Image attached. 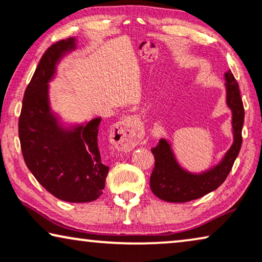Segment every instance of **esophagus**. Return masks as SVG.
I'll list each match as a JSON object with an SVG mask.
<instances>
[{
    "label": "esophagus",
    "mask_w": 262,
    "mask_h": 262,
    "mask_svg": "<svg viewBox=\"0 0 262 262\" xmlns=\"http://www.w3.org/2000/svg\"><path fill=\"white\" fill-rule=\"evenodd\" d=\"M112 142L118 148L131 150L138 144L142 134L141 121L136 116H125L111 128Z\"/></svg>",
    "instance_id": "34e87169"
}]
</instances>
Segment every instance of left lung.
Here are the masks:
<instances>
[{
	"label": "left lung",
	"instance_id": "8db88e82",
	"mask_svg": "<svg viewBox=\"0 0 262 262\" xmlns=\"http://www.w3.org/2000/svg\"><path fill=\"white\" fill-rule=\"evenodd\" d=\"M224 77L227 105L232 113V145L216 166L202 173H192L178 163L170 143L161 138L156 148L151 149L155 167L150 177V188L157 198L169 203H186L202 198L220 187L230 173L242 145L245 108L234 75L229 70L224 74Z\"/></svg>",
	"mask_w": 262,
	"mask_h": 262
}]
</instances>
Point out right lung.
Segmentation results:
<instances>
[{"label": "right lung", "instance_id": "obj_1", "mask_svg": "<svg viewBox=\"0 0 262 262\" xmlns=\"http://www.w3.org/2000/svg\"><path fill=\"white\" fill-rule=\"evenodd\" d=\"M76 42L75 37L64 39L42 55L25 91L19 138L27 168L46 191L64 202L88 203L102 194L110 169L98 146L101 118L64 126L49 98L57 66Z\"/></svg>", "mask_w": 262, "mask_h": 262}]
</instances>
